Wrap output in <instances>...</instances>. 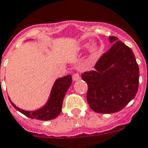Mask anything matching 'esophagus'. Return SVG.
<instances>
[{
    "instance_id": "1",
    "label": "esophagus",
    "mask_w": 148,
    "mask_h": 148,
    "mask_svg": "<svg viewBox=\"0 0 148 148\" xmlns=\"http://www.w3.org/2000/svg\"><path fill=\"white\" fill-rule=\"evenodd\" d=\"M80 79V76L79 75L78 73H74L73 75V81H77Z\"/></svg>"
}]
</instances>
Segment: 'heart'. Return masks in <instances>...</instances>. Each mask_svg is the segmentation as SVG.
Here are the masks:
<instances>
[{
  "mask_svg": "<svg viewBox=\"0 0 148 148\" xmlns=\"http://www.w3.org/2000/svg\"><path fill=\"white\" fill-rule=\"evenodd\" d=\"M85 47H87V44H86V45H85ZM92 48H93V50H95V48H96V47H95V46H94L93 47H92Z\"/></svg>",
  "mask_w": 148,
  "mask_h": 148,
  "instance_id": "1",
  "label": "heart"
}]
</instances>
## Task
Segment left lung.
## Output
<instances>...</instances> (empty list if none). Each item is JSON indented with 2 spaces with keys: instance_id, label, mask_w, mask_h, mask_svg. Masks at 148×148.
<instances>
[{
  "instance_id": "1",
  "label": "left lung",
  "mask_w": 148,
  "mask_h": 148,
  "mask_svg": "<svg viewBox=\"0 0 148 148\" xmlns=\"http://www.w3.org/2000/svg\"><path fill=\"white\" fill-rule=\"evenodd\" d=\"M113 44L94 65V70L85 72L86 99L97 113L119 112L136 96L139 86V67L133 51L116 36H109Z\"/></svg>"
}]
</instances>
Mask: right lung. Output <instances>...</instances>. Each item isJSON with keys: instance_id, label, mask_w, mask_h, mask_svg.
<instances>
[{"instance_id": "1", "label": "right lung", "mask_w": 148, "mask_h": 148, "mask_svg": "<svg viewBox=\"0 0 148 148\" xmlns=\"http://www.w3.org/2000/svg\"><path fill=\"white\" fill-rule=\"evenodd\" d=\"M72 79H73L71 75H65L64 77L58 79L52 87L51 95L47 104L44 107L36 111H33V112L25 111L16 107L11 101L10 102L15 109H17L18 112L23 113V115H25L28 118L42 121L54 119L57 118L61 113L63 100L68 89L69 88V86L72 84V81H73Z\"/></svg>"}]
</instances>
